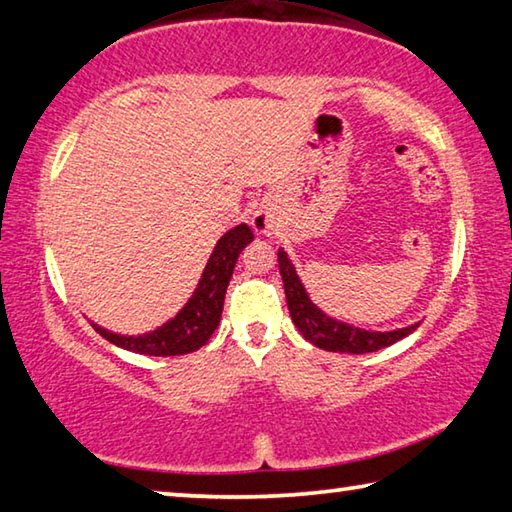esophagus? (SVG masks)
Segmentation results:
<instances>
[{
    "label": "esophagus",
    "mask_w": 512,
    "mask_h": 512,
    "mask_svg": "<svg viewBox=\"0 0 512 512\" xmlns=\"http://www.w3.org/2000/svg\"><path fill=\"white\" fill-rule=\"evenodd\" d=\"M253 228H255V232H259V235H266V232L271 230V221H268V216H264V214H255Z\"/></svg>",
    "instance_id": "obj_1"
}]
</instances>
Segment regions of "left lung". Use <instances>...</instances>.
I'll return each instance as SVG.
<instances>
[{
	"label": "left lung",
	"instance_id": "8db88e82",
	"mask_svg": "<svg viewBox=\"0 0 512 512\" xmlns=\"http://www.w3.org/2000/svg\"><path fill=\"white\" fill-rule=\"evenodd\" d=\"M277 264H280V275L284 282V293H287V305L293 325L298 327V332L305 336L309 343H314L320 350L348 354L377 352L404 339V336H409L420 325L415 323L411 327L393 329V332H368V329L329 318L311 302L305 287H302L296 268H293L291 259L282 248L277 250Z\"/></svg>",
	"mask_w": 512,
	"mask_h": 512
}]
</instances>
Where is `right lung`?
Returning <instances> with one entry per match:
<instances>
[{
    "mask_svg": "<svg viewBox=\"0 0 512 512\" xmlns=\"http://www.w3.org/2000/svg\"><path fill=\"white\" fill-rule=\"evenodd\" d=\"M253 230L246 223L237 225L225 232L216 241L210 259H207L205 271L198 280L194 296L187 300V305L178 311L176 316L167 323L153 329L149 334L124 336L108 332L99 325L92 327L103 336V339L115 343L117 348L131 350L137 354H149V357H176V354H189L210 341L214 329L219 327L225 289H228L232 271L239 259V253L250 241H253Z\"/></svg>",
    "mask_w": 512,
    "mask_h": 512,
    "instance_id": "right-lung-1",
    "label": "right lung"
}]
</instances>
